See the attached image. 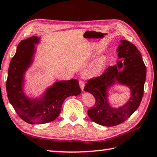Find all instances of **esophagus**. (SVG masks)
<instances>
[{
    "mask_svg": "<svg viewBox=\"0 0 157 157\" xmlns=\"http://www.w3.org/2000/svg\"><path fill=\"white\" fill-rule=\"evenodd\" d=\"M79 86H80L82 91H84V85H85L84 82L81 79V80L79 81Z\"/></svg>",
    "mask_w": 157,
    "mask_h": 157,
    "instance_id": "1",
    "label": "esophagus"
}]
</instances>
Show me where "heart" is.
<instances>
[{"label":"heart","mask_w":157,"mask_h":157,"mask_svg":"<svg viewBox=\"0 0 157 157\" xmlns=\"http://www.w3.org/2000/svg\"><path fill=\"white\" fill-rule=\"evenodd\" d=\"M100 64H101V63H99V64H98V66H100Z\"/></svg>","instance_id":"1"}]
</instances>
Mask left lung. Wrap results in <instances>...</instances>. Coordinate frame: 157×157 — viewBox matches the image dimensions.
I'll return each instance as SVG.
<instances>
[{
    "instance_id": "1",
    "label": "left lung",
    "mask_w": 157,
    "mask_h": 157,
    "mask_svg": "<svg viewBox=\"0 0 157 157\" xmlns=\"http://www.w3.org/2000/svg\"><path fill=\"white\" fill-rule=\"evenodd\" d=\"M117 52L122 59L109 66L101 75L89 79L84 89L95 99V105L88 110L90 118L107 127L118 125L129 118L139 107L144 92L146 66L139 50L129 41L121 40ZM116 81L129 86L132 94L128 102L119 108H111L106 99V89Z\"/></svg>"
}]
</instances>
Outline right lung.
<instances>
[{"mask_svg":"<svg viewBox=\"0 0 157 157\" xmlns=\"http://www.w3.org/2000/svg\"><path fill=\"white\" fill-rule=\"evenodd\" d=\"M39 39L35 36L21 41L10 62L6 82L7 94L10 102L20 118L30 124H44L51 122L59 115L66 98L81 94L79 82L75 79L57 82L47 89L41 99L28 98L23 91V77L33 62L34 44Z\"/></svg>","mask_w":157,"mask_h":157,"instance_id":"add662e5","label":"right lung"}]
</instances>
